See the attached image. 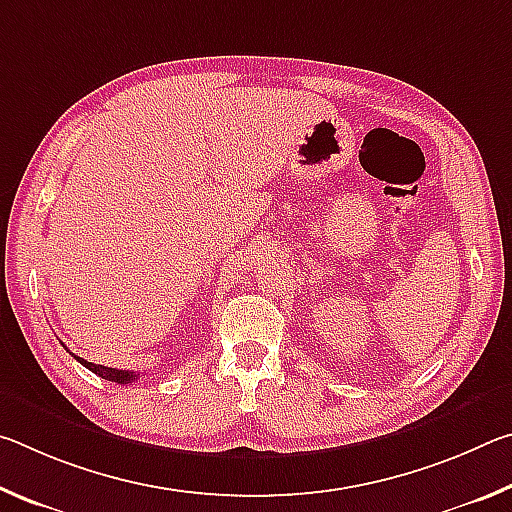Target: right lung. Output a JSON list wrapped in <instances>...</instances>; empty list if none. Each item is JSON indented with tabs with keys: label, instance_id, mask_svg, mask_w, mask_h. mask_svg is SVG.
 I'll return each instance as SVG.
<instances>
[{
	"label": "right lung",
	"instance_id": "1",
	"mask_svg": "<svg viewBox=\"0 0 512 512\" xmlns=\"http://www.w3.org/2000/svg\"><path fill=\"white\" fill-rule=\"evenodd\" d=\"M74 359L81 361L85 368L94 372V375H99L101 379L115 381V384H133V381H135L137 377H140V375H135V372H131V370H117V368L97 366V363H90V361H85V359H81V357H74Z\"/></svg>",
	"mask_w": 512,
	"mask_h": 512
}]
</instances>
